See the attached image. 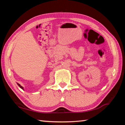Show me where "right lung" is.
I'll return each mask as SVG.
<instances>
[{"mask_svg":"<svg viewBox=\"0 0 125 125\" xmlns=\"http://www.w3.org/2000/svg\"><path fill=\"white\" fill-rule=\"evenodd\" d=\"M17 84H18V85L19 86H20V88H21V89H24V88H23L22 86H21V85H20V84H18V83H17Z\"/></svg>","mask_w":125,"mask_h":125,"instance_id":"right-lung-1","label":"right lung"}]
</instances>
